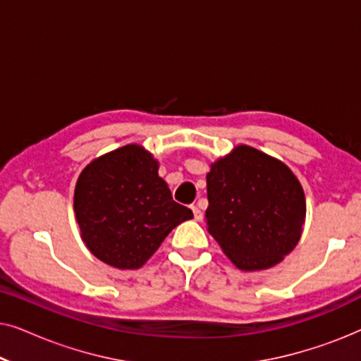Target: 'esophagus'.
I'll list each match as a JSON object with an SVG mask.
<instances>
[{
    "mask_svg": "<svg viewBox=\"0 0 361 361\" xmlns=\"http://www.w3.org/2000/svg\"><path fill=\"white\" fill-rule=\"evenodd\" d=\"M192 212H194V219L197 221H202V219H204V214H202V210L199 209V207H197V205L192 207Z\"/></svg>",
    "mask_w": 361,
    "mask_h": 361,
    "instance_id": "34e87169",
    "label": "esophagus"
}]
</instances>
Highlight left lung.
Returning a JSON list of instances; mask_svg holds the SVG:
<instances>
[{"mask_svg":"<svg viewBox=\"0 0 361 361\" xmlns=\"http://www.w3.org/2000/svg\"><path fill=\"white\" fill-rule=\"evenodd\" d=\"M209 233L241 271L269 269L295 248L305 195L283 161L240 145L207 174Z\"/></svg>","mask_w":361,"mask_h":361,"instance_id":"obj_1","label":"left lung"}]
</instances>
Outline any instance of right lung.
I'll use <instances>...</instances> for the list:
<instances>
[{
  "label": "right lung",
  "mask_w": 361,
  "mask_h": 361,
  "mask_svg": "<svg viewBox=\"0 0 361 361\" xmlns=\"http://www.w3.org/2000/svg\"><path fill=\"white\" fill-rule=\"evenodd\" d=\"M159 161L141 145H126L83 167L73 212L90 253L118 269H140L190 209L172 200L157 174Z\"/></svg>",
  "instance_id": "add662e5"
}]
</instances>
